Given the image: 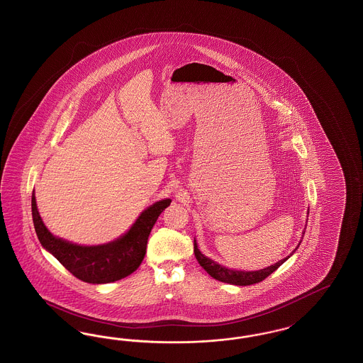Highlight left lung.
Wrapping results in <instances>:
<instances>
[{"label":"left lung","mask_w":363,"mask_h":363,"mask_svg":"<svg viewBox=\"0 0 363 363\" xmlns=\"http://www.w3.org/2000/svg\"><path fill=\"white\" fill-rule=\"evenodd\" d=\"M304 232H306V228H304ZM303 232V235H304ZM298 250V248H296ZM294 250V252H295ZM292 252V253H294ZM291 253V255H292ZM194 256L197 259V262L200 263L201 267L209 274V275L214 277L216 280H220L223 283H229V284H235V286H250V284H256V283H260L263 281L265 277L271 275L272 272H275L276 269L284 263L287 260L288 257L283 259V260H279L277 263L271 265V267H267L264 269L260 271H238V269H229L226 267H223L220 264L213 262L212 259L206 257L205 255L201 253V250L197 247V242L194 240Z\"/></svg>","instance_id":"8db88e82"}]
</instances>
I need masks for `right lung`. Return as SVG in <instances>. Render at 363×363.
I'll use <instances>...</instances> for the list:
<instances>
[{"mask_svg": "<svg viewBox=\"0 0 363 363\" xmlns=\"http://www.w3.org/2000/svg\"><path fill=\"white\" fill-rule=\"evenodd\" d=\"M170 202V199H166L152 203L142 212L122 238L96 247H83L55 238L38 214L35 193L32 194V217L41 245L72 275L86 283L104 284L121 280L137 271L146 255L151 229Z\"/></svg>", "mask_w": 363, "mask_h": 363, "instance_id": "right-lung-1", "label": "right lung"}]
</instances>
